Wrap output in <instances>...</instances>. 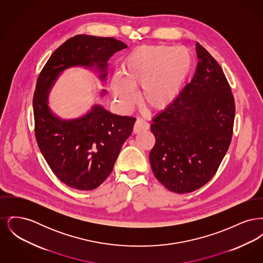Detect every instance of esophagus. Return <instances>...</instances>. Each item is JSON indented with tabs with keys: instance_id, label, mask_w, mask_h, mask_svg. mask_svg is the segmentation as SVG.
Wrapping results in <instances>:
<instances>
[{
	"instance_id": "obj_1",
	"label": "esophagus",
	"mask_w": 263,
	"mask_h": 263,
	"mask_svg": "<svg viewBox=\"0 0 263 263\" xmlns=\"http://www.w3.org/2000/svg\"><path fill=\"white\" fill-rule=\"evenodd\" d=\"M149 128H150V126L146 121H144L143 119H137L135 122L134 128H133V133L137 134L142 131H147Z\"/></svg>"
}]
</instances>
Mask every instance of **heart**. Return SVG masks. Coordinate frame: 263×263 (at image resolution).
Returning <instances> with one entry per match:
<instances>
[{"mask_svg": "<svg viewBox=\"0 0 263 263\" xmlns=\"http://www.w3.org/2000/svg\"><path fill=\"white\" fill-rule=\"evenodd\" d=\"M193 67L190 51L182 46L143 45L131 51L114 75L110 88L118 105L129 109L136 101L133 89L151 111H163L179 97Z\"/></svg>", "mask_w": 263, "mask_h": 263, "instance_id": "1", "label": "heart"}]
</instances>
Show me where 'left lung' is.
<instances>
[{
	"label": "left lung",
	"mask_w": 263,
	"mask_h": 263,
	"mask_svg": "<svg viewBox=\"0 0 263 263\" xmlns=\"http://www.w3.org/2000/svg\"><path fill=\"white\" fill-rule=\"evenodd\" d=\"M197 67L175 102L153 118L151 166L175 193H189L216 174L231 144L235 100L221 66L197 42Z\"/></svg>",
	"instance_id": "obj_1"
}]
</instances>
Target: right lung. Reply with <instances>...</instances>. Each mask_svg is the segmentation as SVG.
Segmentation results:
<instances>
[{
	"label": "right lung",
	"mask_w": 263,
	"mask_h": 263,
	"mask_svg": "<svg viewBox=\"0 0 263 263\" xmlns=\"http://www.w3.org/2000/svg\"><path fill=\"white\" fill-rule=\"evenodd\" d=\"M126 47L115 38L79 34L53 52L38 76L32 102L38 147L52 172L70 187L100 186L111 174L136 119L113 114L100 104L79 118L62 119L48 105L51 88L62 72L73 67L97 71L104 83L107 61ZM105 93L102 89L101 96Z\"/></svg>",
	"instance_id": "add662e5"
}]
</instances>
